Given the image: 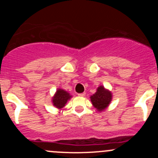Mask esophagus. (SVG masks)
Returning a JSON list of instances; mask_svg holds the SVG:
<instances>
[{
	"label": "esophagus",
	"instance_id": "1",
	"mask_svg": "<svg viewBox=\"0 0 158 158\" xmlns=\"http://www.w3.org/2000/svg\"><path fill=\"white\" fill-rule=\"evenodd\" d=\"M78 95H79V97H84L85 95V92H83V93H79L78 94Z\"/></svg>",
	"mask_w": 158,
	"mask_h": 158
}]
</instances>
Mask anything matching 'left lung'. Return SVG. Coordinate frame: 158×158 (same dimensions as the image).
<instances>
[{"instance_id": "obj_1", "label": "left lung", "mask_w": 158, "mask_h": 158, "mask_svg": "<svg viewBox=\"0 0 158 158\" xmlns=\"http://www.w3.org/2000/svg\"><path fill=\"white\" fill-rule=\"evenodd\" d=\"M91 102L94 107L98 111H102L106 109V108L109 106L112 95L110 91L105 89L104 86L101 85L97 89L96 92L90 96Z\"/></svg>"}]
</instances>
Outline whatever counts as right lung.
I'll use <instances>...</instances> for the list:
<instances>
[{"mask_svg": "<svg viewBox=\"0 0 158 158\" xmlns=\"http://www.w3.org/2000/svg\"><path fill=\"white\" fill-rule=\"evenodd\" d=\"M72 95H69V92L63 90L62 89H58L54 96L52 97V104L57 109H60L65 106L68 100L71 98Z\"/></svg>", "mask_w": 158, "mask_h": 158, "instance_id": "obj_1", "label": "right lung"}]
</instances>
